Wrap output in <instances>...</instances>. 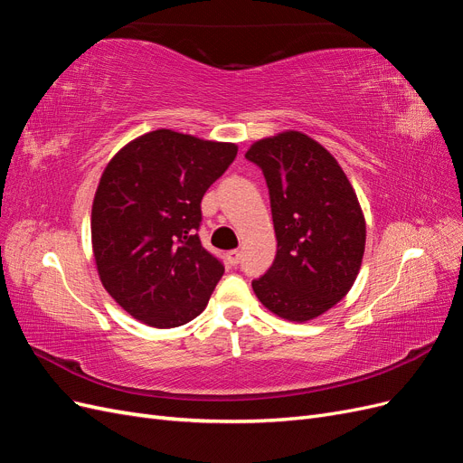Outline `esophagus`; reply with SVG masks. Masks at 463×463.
I'll list each match as a JSON object with an SVG mask.
<instances>
[{
	"mask_svg": "<svg viewBox=\"0 0 463 463\" xmlns=\"http://www.w3.org/2000/svg\"><path fill=\"white\" fill-rule=\"evenodd\" d=\"M226 259H228L230 266H237V264L241 262V253L237 249H233V250H230V253L226 255Z\"/></svg>",
	"mask_w": 463,
	"mask_h": 463,
	"instance_id": "obj_1",
	"label": "esophagus"
}]
</instances>
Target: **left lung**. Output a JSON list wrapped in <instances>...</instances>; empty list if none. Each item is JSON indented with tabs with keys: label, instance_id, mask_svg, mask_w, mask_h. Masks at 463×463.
<instances>
[{
	"label": "left lung",
	"instance_id": "8db88e82",
	"mask_svg": "<svg viewBox=\"0 0 463 463\" xmlns=\"http://www.w3.org/2000/svg\"><path fill=\"white\" fill-rule=\"evenodd\" d=\"M270 194L278 250L253 289L274 315L305 322L352 289L365 253V218L332 154L299 131L262 138L245 154Z\"/></svg>",
	"mask_w": 463,
	"mask_h": 463
}]
</instances>
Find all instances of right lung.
Segmentation results:
<instances>
[{
	"label": "right lung",
	"instance_id": "add662e5",
	"mask_svg": "<svg viewBox=\"0 0 463 463\" xmlns=\"http://www.w3.org/2000/svg\"><path fill=\"white\" fill-rule=\"evenodd\" d=\"M237 156L232 143L158 129L109 160L92 203V249L102 286L154 328L199 317L223 274L201 243V201Z\"/></svg>",
	"mask_w": 463,
	"mask_h": 463
}]
</instances>
